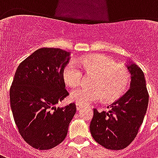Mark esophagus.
<instances>
[{
	"instance_id": "esophagus-1",
	"label": "esophagus",
	"mask_w": 158,
	"mask_h": 158,
	"mask_svg": "<svg viewBox=\"0 0 158 158\" xmlns=\"http://www.w3.org/2000/svg\"><path fill=\"white\" fill-rule=\"evenodd\" d=\"M83 107H84V105H82V104H79V103H76V108H77L78 111L81 109V108H83Z\"/></svg>"
}]
</instances>
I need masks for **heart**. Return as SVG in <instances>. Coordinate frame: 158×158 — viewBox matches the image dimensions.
<instances>
[{
  "mask_svg": "<svg viewBox=\"0 0 158 158\" xmlns=\"http://www.w3.org/2000/svg\"><path fill=\"white\" fill-rule=\"evenodd\" d=\"M83 69L87 74L94 73L91 86L93 88H79L72 91L70 100L82 105L118 99L124 94L130 81L128 69L103 55H90L77 61L69 62L63 69L62 75L65 82L73 88L77 87L83 79Z\"/></svg>",
  "mask_w": 158,
  "mask_h": 158,
  "instance_id": "b5f03b06",
  "label": "heart"
}]
</instances>
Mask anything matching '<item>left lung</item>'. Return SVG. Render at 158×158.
<instances>
[{"label": "left lung", "instance_id": "1", "mask_svg": "<svg viewBox=\"0 0 158 158\" xmlns=\"http://www.w3.org/2000/svg\"><path fill=\"white\" fill-rule=\"evenodd\" d=\"M131 73L130 89L111 104L109 112H98L94 115L89 129L91 135L106 149L122 150L135 139L146 113L149 94L144 73L134 62L127 65Z\"/></svg>", "mask_w": 158, "mask_h": 158}]
</instances>
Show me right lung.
Listing matches in <instances>:
<instances>
[{
    "label": "right lung",
    "instance_id": "1",
    "mask_svg": "<svg viewBox=\"0 0 158 158\" xmlns=\"http://www.w3.org/2000/svg\"><path fill=\"white\" fill-rule=\"evenodd\" d=\"M69 52L59 48L38 49L17 69L10 89V105L19 134L34 148L49 150L62 143L76 113L70 103L56 107L69 93L63 69Z\"/></svg>",
    "mask_w": 158,
    "mask_h": 158
}]
</instances>
